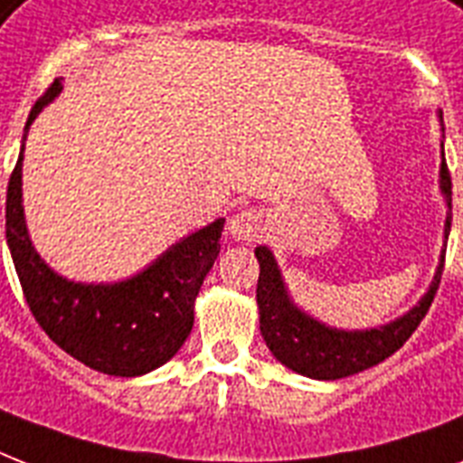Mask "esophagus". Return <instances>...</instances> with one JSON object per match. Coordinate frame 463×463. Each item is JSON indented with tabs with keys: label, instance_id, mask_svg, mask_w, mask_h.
Instances as JSON below:
<instances>
[{
	"label": "esophagus",
	"instance_id": "1",
	"mask_svg": "<svg viewBox=\"0 0 463 463\" xmlns=\"http://www.w3.org/2000/svg\"><path fill=\"white\" fill-rule=\"evenodd\" d=\"M264 231H267V228H264V216L254 209L238 211V213L228 221V232H231L232 240H238V242H257V240L264 235Z\"/></svg>",
	"mask_w": 463,
	"mask_h": 463
}]
</instances>
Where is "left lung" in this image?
<instances>
[{
  "label": "left lung",
  "mask_w": 463,
  "mask_h": 463,
  "mask_svg": "<svg viewBox=\"0 0 463 463\" xmlns=\"http://www.w3.org/2000/svg\"><path fill=\"white\" fill-rule=\"evenodd\" d=\"M439 127L445 132L442 112H439ZM439 146H442L439 192L447 203V238L452 228V177L445 163V144ZM445 250L439 252V264L432 276L430 288L406 315L396 317L382 326H370V329H338V326L319 322L317 317L307 315L305 309L293 303L274 252L267 245H260L254 250V257L260 261L257 305H260V331L269 351L274 353V358L281 365L312 380H341V377L363 373L367 367L380 365L382 360L389 358L409 341L411 334L428 315L432 298L438 293L442 269H445Z\"/></svg>",
  "instance_id": "8db88e82"
}]
</instances>
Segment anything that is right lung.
I'll return each mask as SVG.
<instances>
[{
	"mask_svg": "<svg viewBox=\"0 0 463 463\" xmlns=\"http://www.w3.org/2000/svg\"><path fill=\"white\" fill-rule=\"evenodd\" d=\"M61 79L33 105L6 189V245L25 303L47 336L90 370L139 377L165 365L187 341L194 300L221 252L225 218L189 232L139 274L115 283L69 281L33 247L24 213V148L33 119L61 93Z\"/></svg>",
	"mask_w": 463,
	"mask_h": 463,
	"instance_id": "1",
	"label": "right lung"
}]
</instances>
